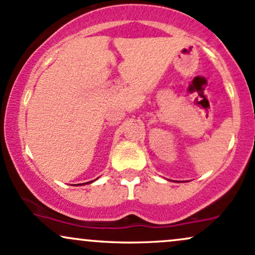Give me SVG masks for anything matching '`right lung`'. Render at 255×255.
Segmentation results:
<instances>
[{"label":"right lung","instance_id":"obj_1","mask_svg":"<svg viewBox=\"0 0 255 255\" xmlns=\"http://www.w3.org/2000/svg\"><path fill=\"white\" fill-rule=\"evenodd\" d=\"M90 182H91V181H90ZM86 183H89V182H86Z\"/></svg>","mask_w":255,"mask_h":255}]
</instances>
